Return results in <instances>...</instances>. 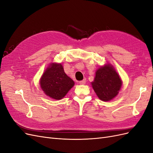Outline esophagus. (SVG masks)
Segmentation results:
<instances>
[{"mask_svg": "<svg viewBox=\"0 0 153 153\" xmlns=\"http://www.w3.org/2000/svg\"><path fill=\"white\" fill-rule=\"evenodd\" d=\"M85 82H86V80L84 79V80H83L80 81V82H79V84H81V85H84V84H85Z\"/></svg>", "mask_w": 153, "mask_h": 153, "instance_id": "34e87169", "label": "esophagus"}]
</instances>
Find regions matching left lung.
<instances>
[{"mask_svg":"<svg viewBox=\"0 0 153 153\" xmlns=\"http://www.w3.org/2000/svg\"><path fill=\"white\" fill-rule=\"evenodd\" d=\"M92 85L101 100L108 101L118 94L122 81L114 68L108 64L101 67L96 71Z\"/></svg>","mask_w":153,"mask_h":153,"instance_id":"left-lung-1","label":"left lung"}]
</instances>
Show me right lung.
Returning <instances> with one entry per match:
<instances>
[{"label":"right lung","mask_w":153,"mask_h":153,"mask_svg":"<svg viewBox=\"0 0 153 153\" xmlns=\"http://www.w3.org/2000/svg\"><path fill=\"white\" fill-rule=\"evenodd\" d=\"M74 82L64 71L61 64H52L46 69L40 80V85L47 96L61 100L74 85Z\"/></svg>","instance_id":"right-lung-1"}]
</instances>
